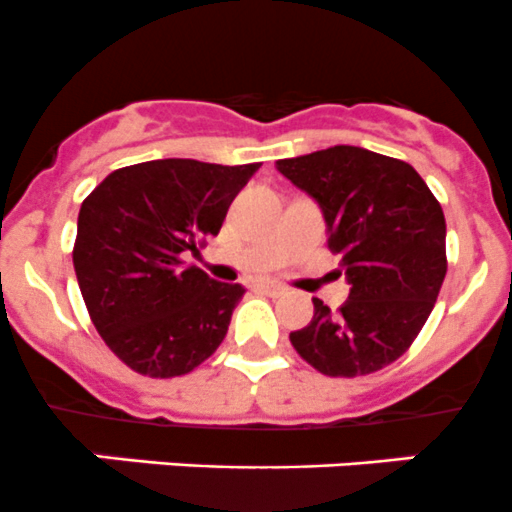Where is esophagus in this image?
Masks as SVG:
<instances>
[{
	"instance_id": "esophagus-1",
	"label": "esophagus",
	"mask_w": 512,
	"mask_h": 512,
	"mask_svg": "<svg viewBox=\"0 0 512 512\" xmlns=\"http://www.w3.org/2000/svg\"><path fill=\"white\" fill-rule=\"evenodd\" d=\"M256 288H261L263 293H268V296H281L283 291H286V288L281 286V283H273V281H263V283H258Z\"/></svg>"
}]
</instances>
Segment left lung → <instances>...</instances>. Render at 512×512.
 Wrapping results in <instances>:
<instances>
[{
  "mask_svg": "<svg viewBox=\"0 0 512 512\" xmlns=\"http://www.w3.org/2000/svg\"><path fill=\"white\" fill-rule=\"evenodd\" d=\"M321 206L328 249L341 256L348 301L336 313L313 298L293 331L298 356L331 378L376 373L411 348L443 286L445 216L411 164L361 146L276 161Z\"/></svg>",
  "mask_w": 512,
  "mask_h": 512,
  "instance_id": "obj_1",
  "label": "left lung"
}]
</instances>
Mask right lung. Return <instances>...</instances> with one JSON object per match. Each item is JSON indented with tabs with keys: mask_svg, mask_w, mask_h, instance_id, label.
Wrapping results in <instances>:
<instances>
[{
	"mask_svg": "<svg viewBox=\"0 0 512 512\" xmlns=\"http://www.w3.org/2000/svg\"><path fill=\"white\" fill-rule=\"evenodd\" d=\"M258 164L156 159L116 169L79 209L74 271L106 346L149 378L191 373L224 341L241 283L184 258L221 231Z\"/></svg>",
	"mask_w": 512,
	"mask_h": 512,
	"instance_id": "1",
	"label": "right lung"
}]
</instances>
